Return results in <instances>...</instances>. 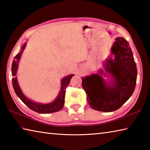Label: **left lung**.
<instances>
[{
	"mask_svg": "<svg viewBox=\"0 0 150 150\" xmlns=\"http://www.w3.org/2000/svg\"><path fill=\"white\" fill-rule=\"evenodd\" d=\"M115 40L111 47L115 58L108 60L105 68L113 77V85H108L98 74L82 78L88 104L93 110L104 112L119 109L129 99L135 90L137 77L136 63L128 42L122 37Z\"/></svg>",
	"mask_w": 150,
	"mask_h": 150,
	"instance_id": "8db88e82",
	"label": "left lung"
}]
</instances>
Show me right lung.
<instances>
[{
    "label": "right lung",
    "mask_w": 150,
    "mask_h": 150,
    "mask_svg": "<svg viewBox=\"0 0 150 150\" xmlns=\"http://www.w3.org/2000/svg\"><path fill=\"white\" fill-rule=\"evenodd\" d=\"M25 46H26V44H24V46L22 47L21 53H18L17 55L14 57V60L12 63L11 74L12 76H13V78L12 79V84L15 93L17 94V96L20 98V99L23 102L28 108H30V109L32 110L33 111H35V112L39 113H51L60 111L63 108L64 104V97L66 87L69 83L70 80H71V79L72 78L73 75L67 76L66 77L62 79L61 88H60V91L59 96L57 98V99L54 102H53V103L47 104H42L33 103V102L27 98L23 95V93H22V92L21 90V89L19 88V86L18 84L17 77H15L16 73H17L18 63L19 60H20L22 52L24 49Z\"/></svg>",
    "instance_id": "1"
}]
</instances>
